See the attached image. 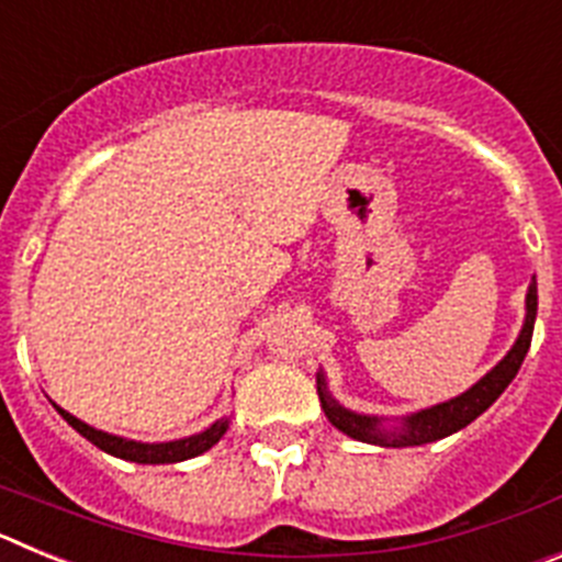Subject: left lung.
I'll return each instance as SVG.
<instances>
[{
  "mask_svg": "<svg viewBox=\"0 0 562 562\" xmlns=\"http://www.w3.org/2000/svg\"><path fill=\"white\" fill-rule=\"evenodd\" d=\"M535 315H538V286H535L532 281V284H529V292H526V324L524 329H520V337L513 346V351H509L484 380L475 382L473 389L464 391L461 396H456V400L450 402H441V405H434V408L428 411H419V414L414 416H405L400 430H385L376 416H362L337 405L329 396V391H326L324 374H317V396H321V405H324L331 425L357 441L382 445V448H414V445H428V441L445 439V436L467 428L475 416L484 414V411L504 394L506 385L515 380L526 351L532 346Z\"/></svg>",
  "mask_w": 562,
  "mask_h": 562,
  "instance_id": "8db88e82",
  "label": "left lung"
}]
</instances>
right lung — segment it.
Here are the masks:
<instances>
[{
	"label": "right lung",
	"mask_w": 562,
	"mask_h": 562,
	"mask_svg": "<svg viewBox=\"0 0 562 562\" xmlns=\"http://www.w3.org/2000/svg\"><path fill=\"white\" fill-rule=\"evenodd\" d=\"M56 411L78 430V434L83 436V439L92 441V445L101 448L103 453H112L117 456V459H126V461H137V464H173V461L193 459V456L211 450L227 430V419H220L216 425H211L205 434L188 436V439H180V441H166V445H140V441H128V439H121V436H112V434H103V430L89 428L87 422L76 419V416L67 414V411L58 408V405Z\"/></svg>",
	"instance_id": "right-lung-1"
}]
</instances>
